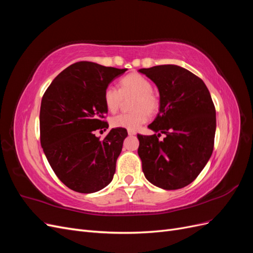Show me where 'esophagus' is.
Returning <instances> with one entry per match:
<instances>
[{
  "mask_svg": "<svg viewBox=\"0 0 253 253\" xmlns=\"http://www.w3.org/2000/svg\"><path fill=\"white\" fill-rule=\"evenodd\" d=\"M127 134H128L129 136H133V135H135L136 133H135L134 131H127Z\"/></svg>",
  "mask_w": 253,
  "mask_h": 253,
  "instance_id": "esophagus-1",
  "label": "esophagus"
}]
</instances>
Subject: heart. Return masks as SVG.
Returning <instances> with one entry per match:
<instances>
[{"mask_svg":"<svg viewBox=\"0 0 253 253\" xmlns=\"http://www.w3.org/2000/svg\"><path fill=\"white\" fill-rule=\"evenodd\" d=\"M119 89L109 85L104 89L103 99L106 109L111 113H116L124 103L125 99L134 97L132 101V113L119 114L111 119V126L127 131H136L149 120V114L158 112L159 97L152 90L150 80L142 75L129 74L119 81Z\"/></svg>","mask_w":253,"mask_h":253,"instance_id":"heart-1","label":"heart"}]
</instances>
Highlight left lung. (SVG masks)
<instances>
[{
    "label": "left lung",
    "instance_id": "left-lung-1",
    "mask_svg": "<svg viewBox=\"0 0 253 253\" xmlns=\"http://www.w3.org/2000/svg\"><path fill=\"white\" fill-rule=\"evenodd\" d=\"M156 84L159 113L148 126L157 134L137 135L142 171L165 190L188 186L212 155L216 128L215 108L204 81L177 65L140 68ZM165 133L164 141L159 137Z\"/></svg>",
    "mask_w": 253,
    "mask_h": 253
}]
</instances>
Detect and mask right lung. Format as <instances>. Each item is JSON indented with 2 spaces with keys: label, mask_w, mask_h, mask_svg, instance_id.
Returning a JSON list of instances; mask_svg holds the SVG:
<instances>
[{
  "label": "right lung",
  "mask_w": 253,
  "mask_h": 253,
  "mask_svg": "<svg viewBox=\"0 0 253 253\" xmlns=\"http://www.w3.org/2000/svg\"><path fill=\"white\" fill-rule=\"evenodd\" d=\"M126 71L80 61L61 72L42 97L44 154L58 178L76 192H97L114 177L126 129L112 128L103 139L95 132L109 127L104 89Z\"/></svg>",
  "instance_id": "right-lung-1"
}]
</instances>
